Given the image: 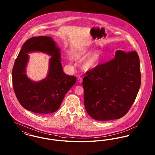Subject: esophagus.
<instances>
[{"label":"esophagus","instance_id":"34e87169","mask_svg":"<svg viewBox=\"0 0 155 155\" xmlns=\"http://www.w3.org/2000/svg\"><path fill=\"white\" fill-rule=\"evenodd\" d=\"M78 81L79 82H82V77H81V76L78 77Z\"/></svg>","mask_w":155,"mask_h":155}]
</instances>
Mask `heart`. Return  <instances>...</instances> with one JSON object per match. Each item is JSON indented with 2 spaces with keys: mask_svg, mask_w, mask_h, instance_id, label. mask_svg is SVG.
<instances>
[{
  "mask_svg": "<svg viewBox=\"0 0 155 155\" xmlns=\"http://www.w3.org/2000/svg\"><path fill=\"white\" fill-rule=\"evenodd\" d=\"M90 51L87 49L82 50L81 51L74 54L73 56V59L75 60H81L87 56L90 53ZM101 55L102 53L100 51H95L91 53L88 56V58L82 63V67L83 70L85 71H88L96 67L101 60Z\"/></svg>",
  "mask_w": 155,
  "mask_h": 155,
  "instance_id": "obj_1",
  "label": "heart"
}]
</instances>
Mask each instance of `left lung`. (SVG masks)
<instances>
[{
    "mask_svg": "<svg viewBox=\"0 0 155 155\" xmlns=\"http://www.w3.org/2000/svg\"><path fill=\"white\" fill-rule=\"evenodd\" d=\"M82 86L84 105L98 121L121 118L134 102L140 88V61L135 51H117L110 61L87 72Z\"/></svg>",
    "mask_w": 155,
    "mask_h": 155,
    "instance_id": "obj_1",
    "label": "left lung"
}]
</instances>
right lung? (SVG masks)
Listing matches in <instances>:
<instances>
[{"label": "right lung", "instance_id": "add662e5", "mask_svg": "<svg viewBox=\"0 0 155 155\" xmlns=\"http://www.w3.org/2000/svg\"><path fill=\"white\" fill-rule=\"evenodd\" d=\"M41 51L52 57L49 72L44 80L31 81L26 74L30 52ZM59 48L51 37H35L28 39L15 59L12 70L15 96L24 108L39 114H48L59 109L65 95L75 83L76 77L63 72Z\"/></svg>", "mask_w": 155, "mask_h": 155}]
</instances>
